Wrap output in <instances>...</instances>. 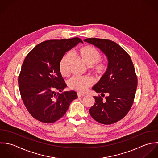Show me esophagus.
<instances>
[{
  "label": "esophagus",
  "instance_id": "1",
  "mask_svg": "<svg viewBox=\"0 0 158 158\" xmlns=\"http://www.w3.org/2000/svg\"><path fill=\"white\" fill-rule=\"evenodd\" d=\"M77 96H78V98H79V97H82V96H85V94H81V93H77Z\"/></svg>",
  "mask_w": 158,
  "mask_h": 158
}]
</instances>
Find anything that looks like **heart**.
I'll list each match as a JSON object with an SVG mask.
<instances>
[{
	"label": "heart",
	"mask_w": 158,
	"mask_h": 158,
	"mask_svg": "<svg viewBox=\"0 0 158 158\" xmlns=\"http://www.w3.org/2000/svg\"><path fill=\"white\" fill-rule=\"evenodd\" d=\"M78 55L82 60L90 66L91 69L97 76H102L107 71V66L104 62L101 60L102 55L95 47L92 46H85L79 49ZM71 57L70 52L65 54L60 60L59 64L60 71L62 75L68 74L67 63ZM94 84V80L89 76H74L70 78L68 82L69 87L73 90L79 92H84L87 88Z\"/></svg>",
	"instance_id": "b5f03b06"
}]
</instances>
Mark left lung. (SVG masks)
Segmentation results:
<instances>
[{
  "label": "left lung",
  "instance_id": "1",
  "mask_svg": "<svg viewBox=\"0 0 158 158\" xmlns=\"http://www.w3.org/2000/svg\"><path fill=\"white\" fill-rule=\"evenodd\" d=\"M84 41L94 44L107 56L106 72L92 89L104 96H94V105L89 110L96 122L110 125L123 118L131 109L137 86V78L132 60L117 43L109 40L90 38Z\"/></svg>",
  "mask_w": 158,
  "mask_h": 158
}]
</instances>
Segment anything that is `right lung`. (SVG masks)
I'll list each match as a JSON object with an SVG mask.
<instances>
[{
    "label": "right lung",
    "mask_w": 158,
    "mask_h": 158,
    "mask_svg": "<svg viewBox=\"0 0 158 158\" xmlns=\"http://www.w3.org/2000/svg\"><path fill=\"white\" fill-rule=\"evenodd\" d=\"M80 42L82 40L77 37L45 41L26 57L18 77L19 89L26 109L36 120L46 123L56 122L77 98L74 91L63 92L66 84L59 64L66 52Z\"/></svg>",
    "instance_id": "right-lung-1"
}]
</instances>
